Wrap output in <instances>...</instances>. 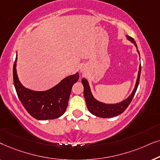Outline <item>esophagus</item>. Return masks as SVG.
Returning a JSON list of instances; mask_svg holds the SVG:
<instances>
[{
  "label": "esophagus",
  "instance_id": "obj_1",
  "mask_svg": "<svg viewBox=\"0 0 160 160\" xmlns=\"http://www.w3.org/2000/svg\"><path fill=\"white\" fill-rule=\"evenodd\" d=\"M80 72L81 73H85V68H84V67H82L80 68Z\"/></svg>",
  "mask_w": 160,
  "mask_h": 160
}]
</instances>
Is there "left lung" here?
Listing matches in <instances>:
<instances>
[{
    "label": "left lung",
    "instance_id": "8db88e82",
    "mask_svg": "<svg viewBox=\"0 0 160 160\" xmlns=\"http://www.w3.org/2000/svg\"><path fill=\"white\" fill-rule=\"evenodd\" d=\"M127 38L128 41H130L131 43L135 45V47L138 49L137 44L134 41V39L131 38L130 36H127ZM137 52L140 55L138 49H137ZM141 66L140 65L139 71L138 73V77L136 79V83H135V87L130 95L128 96L126 99L122 100L119 102L117 103H106V102L99 101L97 99H95L92 93L90 86H89L88 81L86 78H83L82 79V83L84 86V95L85 100H86L87 107L88 108L89 112L92 114L96 116V117H101V118H111L114 117L116 116H118L123 113L124 110L128 108L129 104L132 101L133 97H134L135 92L137 90L138 87L140 76H141Z\"/></svg>",
    "mask_w": 160,
    "mask_h": 160
}]
</instances>
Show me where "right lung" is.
<instances>
[{"label":"right lung","instance_id":"right-lung-1","mask_svg":"<svg viewBox=\"0 0 160 160\" xmlns=\"http://www.w3.org/2000/svg\"><path fill=\"white\" fill-rule=\"evenodd\" d=\"M17 54L13 68L14 84L19 99L28 112L38 120L54 119L63 115L72 87L79 78L78 72L64 78L47 90L35 91L22 84L17 76Z\"/></svg>","mask_w":160,"mask_h":160}]
</instances>
